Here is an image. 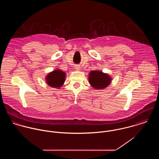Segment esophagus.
<instances>
[{
	"instance_id": "1",
	"label": "esophagus",
	"mask_w": 159,
	"mask_h": 159,
	"mask_svg": "<svg viewBox=\"0 0 159 159\" xmlns=\"http://www.w3.org/2000/svg\"><path fill=\"white\" fill-rule=\"evenodd\" d=\"M75 68L76 70H78L80 69V66L79 65H76V66H75Z\"/></svg>"
}]
</instances>
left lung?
<instances>
[{
  "mask_svg": "<svg viewBox=\"0 0 159 159\" xmlns=\"http://www.w3.org/2000/svg\"><path fill=\"white\" fill-rule=\"evenodd\" d=\"M111 81V78L106 73L98 70L91 71L89 75V82L96 89H102L107 87Z\"/></svg>",
  "mask_w": 159,
  "mask_h": 159,
  "instance_id": "left-lung-1",
  "label": "left lung"
}]
</instances>
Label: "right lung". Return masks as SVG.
Wrapping results in <instances>:
<instances>
[{
  "mask_svg": "<svg viewBox=\"0 0 159 159\" xmlns=\"http://www.w3.org/2000/svg\"><path fill=\"white\" fill-rule=\"evenodd\" d=\"M65 72L60 70H57L49 73L46 78V80L49 86L59 88L63 85L65 81Z\"/></svg>",
  "mask_w": 159,
  "mask_h": 159,
  "instance_id": "obj_1",
  "label": "right lung"
}]
</instances>
